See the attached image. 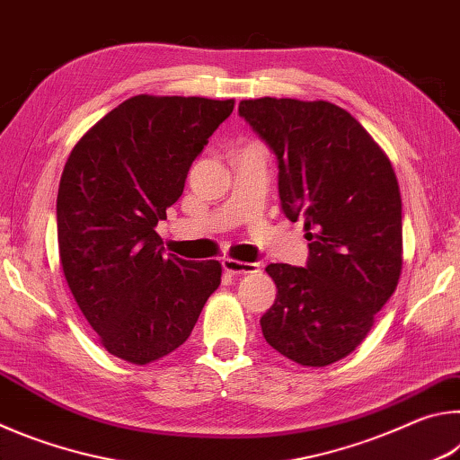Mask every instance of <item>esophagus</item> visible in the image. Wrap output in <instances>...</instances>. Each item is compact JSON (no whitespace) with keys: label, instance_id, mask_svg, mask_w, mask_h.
<instances>
[{"label":"esophagus","instance_id":"1","mask_svg":"<svg viewBox=\"0 0 460 460\" xmlns=\"http://www.w3.org/2000/svg\"><path fill=\"white\" fill-rule=\"evenodd\" d=\"M223 268L225 271H229L233 276H243V274H255L260 271V266L253 261H239V260H223Z\"/></svg>","mask_w":460,"mask_h":460}]
</instances>
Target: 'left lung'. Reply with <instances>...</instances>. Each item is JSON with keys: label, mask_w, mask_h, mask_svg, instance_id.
I'll list each match as a JSON object with an SVG mask.
<instances>
[{"label": "left lung", "mask_w": 460, "mask_h": 460, "mask_svg": "<svg viewBox=\"0 0 460 460\" xmlns=\"http://www.w3.org/2000/svg\"><path fill=\"white\" fill-rule=\"evenodd\" d=\"M239 115L278 158L282 211L305 219L306 268L270 263L276 302L261 332L278 353L324 367L353 353L402 274V197L385 152L329 101L245 99Z\"/></svg>", "instance_id": "8db88e82"}]
</instances>
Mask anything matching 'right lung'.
<instances>
[{"mask_svg":"<svg viewBox=\"0 0 460 460\" xmlns=\"http://www.w3.org/2000/svg\"><path fill=\"white\" fill-rule=\"evenodd\" d=\"M235 101L136 95L84 134L57 199L66 284L99 342L146 365L190 337L221 263L164 253L155 233L186 174Z\"/></svg>","mask_w":460,"mask_h":460,"instance_id":"right-lung-1","label":"right lung"}]
</instances>
